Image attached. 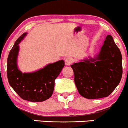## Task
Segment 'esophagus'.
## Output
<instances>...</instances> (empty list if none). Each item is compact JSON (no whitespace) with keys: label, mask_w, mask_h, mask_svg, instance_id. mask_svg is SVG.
<instances>
[{"label":"esophagus","mask_w":128,"mask_h":128,"mask_svg":"<svg viewBox=\"0 0 128 128\" xmlns=\"http://www.w3.org/2000/svg\"><path fill=\"white\" fill-rule=\"evenodd\" d=\"M64 63H65L66 65L67 66L70 65V64L73 63V59H72L71 57L66 58L65 60H64Z\"/></svg>","instance_id":"obj_1"}]
</instances>
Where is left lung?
I'll return each mask as SVG.
<instances>
[{
  "label": "left lung",
  "instance_id": "1",
  "mask_svg": "<svg viewBox=\"0 0 128 128\" xmlns=\"http://www.w3.org/2000/svg\"><path fill=\"white\" fill-rule=\"evenodd\" d=\"M80 94L87 99L107 97L114 90L122 74V56L112 37L108 35L99 55L71 65Z\"/></svg>",
  "mask_w": 128,
  "mask_h": 128
}]
</instances>
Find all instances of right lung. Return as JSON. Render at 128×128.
<instances>
[{
    "label": "right lung",
    "mask_w": 128,
    "mask_h": 128,
    "mask_svg": "<svg viewBox=\"0 0 128 128\" xmlns=\"http://www.w3.org/2000/svg\"><path fill=\"white\" fill-rule=\"evenodd\" d=\"M24 33L16 40L7 58V74L8 83L18 95L25 100L42 102L52 95L55 80L64 66V60L49 64L31 73H22L17 66L18 44L26 35Z\"/></svg>",
    "instance_id": "obj_1"
}]
</instances>
